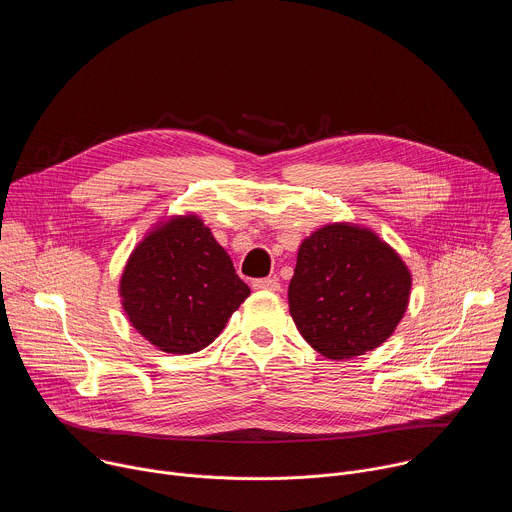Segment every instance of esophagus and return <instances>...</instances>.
Here are the masks:
<instances>
[{
	"label": "esophagus",
	"mask_w": 512,
	"mask_h": 512,
	"mask_svg": "<svg viewBox=\"0 0 512 512\" xmlns=\"http://www.w3.org/2000/svg\"><path fill=\"white\" fill-rule=\"evenodd\" d=\"M255 289H267V291H277L279 289V279L277 277H263L253 281Z\"/></svg>",
	"instance_id": "1"
}]
</instances>
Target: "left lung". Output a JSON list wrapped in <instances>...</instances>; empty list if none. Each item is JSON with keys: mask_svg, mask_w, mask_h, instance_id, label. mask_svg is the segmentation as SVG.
Returning a JSON list of instances; mask_svg holds the SVG:
<instances>
[{"mask_svg": "<svg viewBox=\"0 0 512 512\" xmlns=\"http://www.w3.org/2000/svg\"><path fill=\"white\" fill-rule=\"evenodd\" d=\"M409 289V269L373 231L326 225L300 245L287 289L289 314L320 354L352 358L393 334Z\"/></svg>", "mask_w": 512, "mask_h": 512, "instance_id": "left-lung-1", "label": "left lung"}]
</instances>
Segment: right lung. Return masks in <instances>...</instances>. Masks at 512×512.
Wrapping results in <instances>:
<instances>
[{
  "label": "right lung",
  "mask_w": 512,
  "mask_h": 512,
  "mask_svg": "<svg viewBox=\"0 0 512 512\" xmlns=\"http://www.w3.org/2000/svg\"><path fill=\"white\" fill-rule=\"evenodd\" d=\"M133 328L172 354L206 348L249 298L227 251L194 214L176 216L145 237L121 277Z\"/></svg>",
  "instance_id": "right-lung-1"
}]
</instances>
